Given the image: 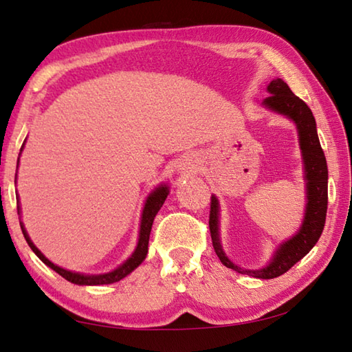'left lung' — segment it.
Returning <instances> with one entry per match:
<instances>
[{
    "mask_svg": "<svg viewBox=\"0 0 352 352\" xmlns=\"http://www.w3.org/2000/svg\"><path fill=\"white\" fill-rule=\"evenodd\" d=\"M267 94L270 97L265 98L261 104L272 112L285 115L297 127L298 146L303 160V178L306 182V206L302 225L291 239L280 243L271 260L263 267L245 270V267L232 263L226 252L223 251L220 241V204L215 195L210 197L209 214L212 246L221 263L240 274L265 280L280 277L286 271H289L298 260H302L314 248L323 232L328 209V166L320 142H318L314 115L303 100L292 94L289 86L282 78L272 80L267 85Z\"/></svg>",
    "mask_w": 352,
    "mask_h": 352,
    "instance_id": "obj_1",
    "label": "left lung"
}]
</instances>
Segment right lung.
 Returning <instances> with one entry per match:
<instances>
[{
  "instance_id": "right-lung-1",
  "label": "right lung",
  "mask_w": 352,
  "mask_h": 352,
  "mask_svg": "<svg viewBox=\"0 0 352 352\" xmlns=\"http://www.w3.org/2000/svg\"><path fill=\"white\" fill-rule=\"evenodd\" d=\"M23 149H24V143L21 146L20 155H21ZM18 163H20V158H18ZM15 183H16V180H15ZM168 195H169V186L166 183L158 184V186L148 195V198H146V201H144V206H143L142 220H140V232H138V243H137L135 251L132 252L131 257L127 258L124 263H121L118 267H115L113 271L106 272V274H81V272L67 271V270H65V267L54 265L52 261L44 257V254L34 245V241L30 240L29 234H28V231H25V228L21 221H20V225H21V231H23L25 241H28V245L30 246L32 251L36 254V257L40 258L44 265L49 266L50 270H54L55 272H58L61 277H65L67 282L74 283V285H80V286L111 285L115 282H120V280L124 278L126 276H129L133 270H137V267L143 263L146 255H148V245H149L152 223H154L155 215L158 210L162 209L163 203L166 198H168ZM18 203H20V200H18ZM20 210L21 209H20V206H18V214H20Z\"/></svg>"
}]
</instances>
